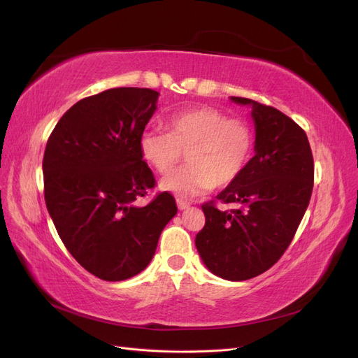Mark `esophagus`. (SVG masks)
<instances>
[{
    "label": "esophagus",
    "mask_w": 358,
    "mask_h": 358,
    "mask_svg": "<svg viewBox=\"0 0 358 358\" xmlns=\"http://www.w3.org/2000/svg\"><path fill=\"white\" fill-rule=\"evenodd\" d=\"M176 203H178V208H179L180 210H185V209L189 208V203L185 201V200H182V199H178Z\"/></svg>",
    "instance_id": "obj_1"
}]
</instances>
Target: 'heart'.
Wrapping results in <instances>:
<instances>
[{"label": "heart", "mask_w": 358, "mask_h": 358, "mask_svg": "<svg viewBox=\"0 0 358 358\" xmlns=\"http://www.w3.org/2000/svg\"><path fill=\"white\" fill-rule=\"evenodd\" d=\"M167 129L145 131L140 152L158 173L167 175L187 150L188 164L159 182L161 189L179 197H196L215 187L230 185L252 157L251 125L213 107L173 113L167 117Z\"/></svg>", "instance_id": "1"}]
</instances>
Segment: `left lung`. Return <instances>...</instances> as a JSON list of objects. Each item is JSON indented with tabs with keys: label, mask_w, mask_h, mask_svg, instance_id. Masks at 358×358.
<instances>
[{
	"label": "left lung",
	"mask_w": 358,
	"mask_h": 358,
	"mask_svg": "<svg viewBox=\"0 0 358 358\" xmlns=\"http://www.w3.org/2000/svg\"><path fill=\"white\" fill-rule=\"evenodd\" d=\"M252 106L255 155L216 200L234 203L220 210L201 206L206 216L196 236L197 251L210 272L227 280L264 273L284 255L305 215L313 188V158L303 128L272 106L231 96Z\"/></svg>",
	"instance_id": "left-lung-1"
}]
</instances>
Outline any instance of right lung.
Returning <instances> with one entry per match:
<instances>
[{
  "instance_id": "right-lung-1",
  "label": "right lung",
  "mask_w": 358,
  "mask_h": 358,
  "mask_svg": "<svg viewBox=\"0 0 358 358\" xmlns=\"http://www.w3.org/2000/svg\"><path fill=\"white\" fill-rule=\"evenodd\" d=\"M158 95L113 88L86 96L62 115L48 140L46 208L76 262L103 280H125L145 270L178 212L167 191L143 208L136 204L155 187L140 137Z\"/></svg>"
}]
</instances>
